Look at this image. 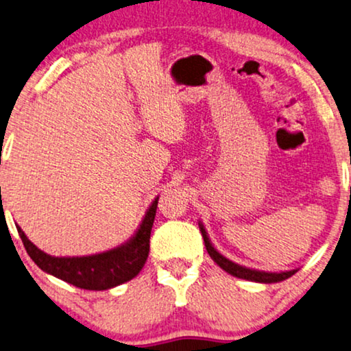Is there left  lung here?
<instances>
[{
    "label": "left lung",
    "instance_id": "obj_1",
    "mask_svg": "<svg viewBox=\"0 0 351 351\" xmlns=\"http://www.w3.org/2000/svg\"><path fill=\"white\" fill-rule=\"evenodd\" d=\"M199 228H200V232H202V237H204L205 247H207L208 255L212 256V260L219 266V268L226 271V273H230L231 276H236L239 279H245V281H252V282L274 284V282L286 281V279H289L297 273V269L281 271V273H273V271H261V269L247 268V266H244V265L236 263V261L226 258V256H224L223 254H219V252L215 249L213 242L210 241L208 232H207V230H205L202 221H199Z\"/></svg>",
    "mask_w": 351,
    "mask_h": 351
}]
</instances>
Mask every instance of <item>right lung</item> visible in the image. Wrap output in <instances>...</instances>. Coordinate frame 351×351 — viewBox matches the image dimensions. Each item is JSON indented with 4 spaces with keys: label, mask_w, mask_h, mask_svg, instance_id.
<instances>
[{
    "label": "right lung",
    "mask_w": 351,
    "mask_h": 351,
    "mask_svg": "<svg viewBox=\"0 0 351 351\" xmlns=\"http://www.w3.org/2000/svg\"><path fill=\"white\" fill-rule=\"evenodd\" d=\"M158 195L152 200L134 234L123 244L99 254L83 256H54L38 249L16 224L27 254L40 269L86 291H107L132 281L143 269L149 255V239L156 218Z\"/></svg>",
    "instance_id": "add662e5"
}]
</instances>
